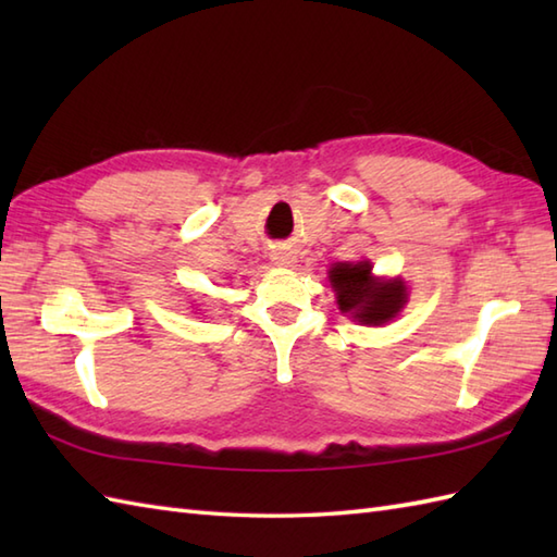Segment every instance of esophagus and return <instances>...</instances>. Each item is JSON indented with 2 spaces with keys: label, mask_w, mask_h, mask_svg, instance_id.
Masks as SVG:
<instances>
[{
  "label": "esophagus",
  "mask_w": 557,
  "mask_h": 557,
  "mask_svg": "<svg viewBox=\"0 0 557 557\" xmlns=\"http://www.w3.org/2000/svg\"><path fill=\"white\" fill-rule=\"evenodd\" d=\"M272 263L282 265V268H289L294 263V256L287 253V251H275V253H272Z\"/></svg>",
  "instance_id": "1"
}]
</instances>
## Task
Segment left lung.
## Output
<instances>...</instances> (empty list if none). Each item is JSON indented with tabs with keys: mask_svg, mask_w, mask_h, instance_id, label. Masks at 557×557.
<instances>
[{
	"mask_svg": "<svg viewBox=\"0 0 557 557\" xmlns=\"http://www.w3.org/2000/svg\"><path fill=\"white\" fill-rule=\"evenodd\" d=\"M330 285L342 313H349L361 325H385L405 309L407 285L399 277H373L369 260L359 263H335L327 272Z\"/></svg>",
	"mask_w": 557,
	"mask_h": 557,
	"instance_id": "left-lung-1",
	"label": "left lung"
}]
</instances>
